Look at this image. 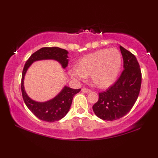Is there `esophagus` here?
I'll list each match as a JSON object with an SVG mask.
<instances>
[{
	"label": "esophagus",
	"instance_id": "1",
	"mask_svg": "<svg viewBox=\"0 0 158 158\" xmlns=\"http://www.w3.org/2000/svg\"><path fill=\"white\" fill-rule=\"evenodd\" d=\"M81 92L84 93H89L91 92V90L89 89H85V88H82L81 89Z\"/></svg>",
	"mask_w": 158,
	"mask_h": 158
}]
</instances>
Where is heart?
Segmentation results:
<instances>
[{"label": "heart", "instance_id": "obj_1", "mask_svg": "<svg viewBox=\"0 0 158 158\" xmlns=\"http://www.w3.org/2000/svg\"><path fill=\"white\" fill-rule=\"evenodd\" d=\"M122 65V57L115 48L102 49L82 57L77 63V68L69 70L70 76L79 80L90 76L93 85L106 89L116 81Z\"/></svg>", "mask_w": 158, "mask_h": 158}]
</instances>
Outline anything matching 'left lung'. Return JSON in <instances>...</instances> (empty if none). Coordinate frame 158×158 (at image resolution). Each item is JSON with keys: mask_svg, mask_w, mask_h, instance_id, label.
I'll list each match as a JSON object with an SVG mask.
<instances>
[{"mask_svg": "<svg viewBox=\"0 0 158 158\" xmlns=\"http://www.w3.org/2000/svg\"><path fill=\"white\" fill-rule=\"evenodd\" d=\"M123 58V71L114 85L99 93L93 110L105 121L121 118L129 112L137 101L141 84V73L137 58L120 45Z\"/></svg>", "mask_w": 158, "mask_h": 158, "instance_id": "obj_1", "label": "left lung"}]
</instances>
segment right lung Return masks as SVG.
<instances>
[{"label":"right lung","instance_id":"1","mask_svg":"<svg viewBox=\"0 0 158 158\" xmlns=\"http://www.w3.org/2000/svg\"><path fill=\"white\" fill-rule=\"evenodd\" d=\"M68 51L57 47L41 48L31 56L23 68L21 77V92L23 101L29 110L42 121L54 122L63 118L69 110L74 95L81 89H73L65 85L53 98L46 102H37L32 100L25 90L23 83L26 73L34 62L42 60H54L65 69L68 64Z\"/></svg>","mask_w":158,"mask_h":158}]
</instances>
